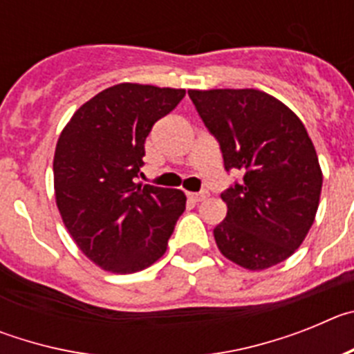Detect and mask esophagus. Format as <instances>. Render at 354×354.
<instances>
[{"label":"esophagus","instance_id":"1","mask_svg":"<svg viewBox=\"0 0 354 354\" xmlns=\"http://www.w3.org/2000/svg\"><path fill=\"white\" fill-rule=\"evenodd\" d=\"M209 196L207 192H198V193H187V198L192 200V202H202Z\"/></svg>","mask_w":354,"mask_h":354}]
</instances>
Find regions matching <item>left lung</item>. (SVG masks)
Instances as JSON below:
<instances>
[{"label": "left lung", "instance_id": "obj_1", "mask_svg": "<svg viewBox=\"0 0 354 354\" xmlns=\"http://www.w3.org/2000/svg\"><path fill=\"white\" fill-rule=\"evenodd\" d=\"M218 140L225 170H239L221 200L227 216L214 228L228 261L268 270L299 248L315 220L323 171L303 122L283 102L253 88L187 90Z\"/></svg>", "mask_w": 354, "mask_h": 354}]
</instances>
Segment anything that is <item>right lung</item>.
<instances>
[{"mask_svg":"<svg viewBox=\"0 0 354 354\" xmlns=\"http://www.w3.org/2000/svg\"><path fill=\"white\" fill-rule=\"evenodd\" d=\"M186 90L120 83L72 115L56 143V205L77 248L102 270L136 273L167 252L186 209L180 189L136 183L145 140Z\"/></svg>","mask_w":354,"mask_h":354,"instance_id":"obj_1","label":"right lung"}]
</instances>
